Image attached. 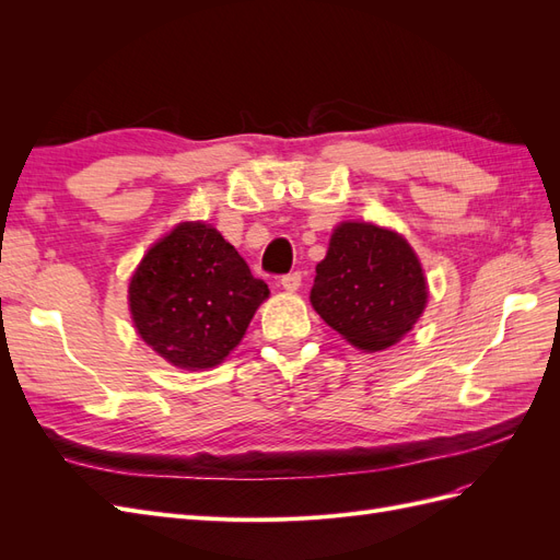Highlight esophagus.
I'll use <instances>...</instances> for the list:
<instances>
[{
  "label": "esophagus",
  "mask_w": 560,
  "mask_h": 560,
  "mask_svg": "<svg viewBox=\"0 0 560 560\" xmlns=\"http://www.w3.org/2000/svg\"><path fill=\"white\" fill-rule=\"evenodd\" d=\"M280 284H282V290H287V292H296L301 287V273H299V270H294V273L282 276Z\"/></svg>",
  "instance_id": "esophagus-1"
}]
</instances>
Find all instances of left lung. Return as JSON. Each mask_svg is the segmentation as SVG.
I'll use <instances>...</instances> for the list:
<instances>
[{
  "instance_id": "left-lung-1",
  "label": "left lung",
  "mask_w": 560,
  "mask_h": 560,
  "mask_svg": "<svg viewBox=\"0 0 560 560\" xmlns=\"http://www.w3.org/2000/svg\"><path fill=\"white\" fill-rule=\"evenodd\" d=\"M315 273L313 308L366 352L399 341L428 303L425 276L411 245L374 224L338 226Z\"/></svg>"
}]
</instances>
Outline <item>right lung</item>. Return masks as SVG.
Returning <instances> with one entry per match:
<instances>
[{"label": "right lung", "mask_w": 560, "mask_h": 560, "mask_svg": "<svg viewBox=\"0 0 560 560\" xmlns=\"http://www.w3.org/2000/svg\"><path fill=\"white\" fill-rule=\"evenodd\" d=\"M268 284L217 229L184 222L151 247L130 280L140 336L179 369L217 366L241 343Z\"/></svg>", "instance_id": "obj_1"}]
</instances>
